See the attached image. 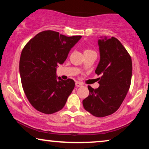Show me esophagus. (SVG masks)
<instances>
[{
  "label": "esophagus",
  "mask_w": 149,
  "mask_h": 149,
  "mask_svg": "<svg viewBox=\"0 0 149 149\" xmlns=\"http://www.w3.org/2000/svg\"><path fill=\"white\" fill-rule=\"evenodd\" d=\"M75 86L79 87H82L83 86V84L81 83V82H79V81H77L76 83H75Z\"/></svg>",
  "instance_id": "1"
}]
</instances>
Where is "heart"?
Returning a JSON list of instances; mask_svg holds the SVG:
<instances>
[{
	"label": "heart",
	"instance_id": "b5f03b06",
	"mask_svg": "<svg viewBox=\"0 0 149 149\" xmlns=\"http://www.w3.org/2000/svg\"><path fill=\"white\" fill-rule=\"evenodd\" d=\"M93 51L92 50H90V49H85L84 51V54H87V53H89V52H92Z\"/></svg>",
	"mask_w": 149,
	"mask_h": 149
}]
</instances>
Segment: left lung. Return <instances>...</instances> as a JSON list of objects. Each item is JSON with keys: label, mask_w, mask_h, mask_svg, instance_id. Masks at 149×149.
<instances>
[{"label": "left lung", "mask_w": 149, "mask_h": 149, "mask_svg": "<svg viewBox=\"0 0 149 149\" xmlns=\"http://www.w3.org/2000/svg\"><path fill=\"white\" fill-rule=\"evenodd\" d=\"M100 60L95 72L101 75L98 88L88 85L89 94L83 100L84 109L97 117L116 112L129 90L132 75L130 54L117 38L98 40Z\"/></svg>", "instance_id": "1"}]
</instances>
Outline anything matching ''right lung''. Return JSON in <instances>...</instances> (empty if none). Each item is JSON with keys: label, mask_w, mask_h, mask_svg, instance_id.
Wrapping results in <instances>:
<instances>
[{"label": "right lung", "mask_w": 149, "mask_h": 149, "mask_svg": "<svg viewBox=\"0 0 149 149\" xmlns=\"http://www.w3.org/2000/svg\"><path fill=\"white\" fill-rule=\"evenodd\" d=\"M81 38L45 30L24 47L19 60L20 77L24 93L36 110L52 114L64 107L75 83L71 79L64 81L57 77L56 68Z\"/></svg>", "instance_id": "1"}]
</instances>
